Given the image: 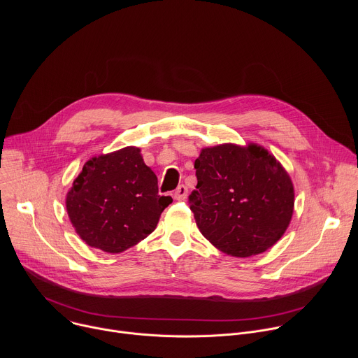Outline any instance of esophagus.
Segmentation results:
<instances>
[{"instance_id":"esophagus-1","label":"esophagus","mask_w":358,"mask_h":358,"mask_svg":"<svg viewBox=\"0 0 358 358\" xmlns=\"http://www.w3.org/2000/svg\"><path fill=\"white\" fill-rule=\"evenodd\" d=\"M187 194H188L187 187L181 184V185H178V187H177V189L174 191V198H176L177 201H184V199L187 198Z\"/></svg>"}]
</instances>
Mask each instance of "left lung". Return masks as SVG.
Returning a JSON list of instances; mask_svg holds the SVG:
<instances>
[{"label": "left lung", "mask_w": 358, "mask_h": 358, "mask_svg": "<svg viewBox=\"0 0 358 358\" xmlns=\"http://www.w3.org/2000/svg\"><path fill=\"white\" fill-rule=\"evenodd\" d=\"M196 189L189 208L198 229L236 258L265 252L285 234L293 214V184L261 145L203 148L194 163Z\"/></svg>", "instance_id": "left-lung-1"}]
</instances>
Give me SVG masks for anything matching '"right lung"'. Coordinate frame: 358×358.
Masks as SVG:
<instances>
[{
	"instance_id": "right-lung-1",
	"label": "right lung",
	"mask_w": 358,
	"mask_h": 358,
	"mask_svg": "<svg viewBox=\"0 0 358 358\" xmlns=\"http://www.w3.org/2000/svg\"><path fill=\"white\" fill-rule=\"evenodd\" d=\"M171 202L159 194L157 177L140 148L126 147L83 166L66 195V210L89 246L120 253L155 231Z\"/></svg>"
}]
</instances>
